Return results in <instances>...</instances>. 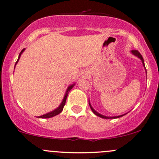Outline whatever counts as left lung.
<instances>
[{
    "instance_id": "obj_1",
    "label": "left lung",
    "mask_w": 159,
    "mask_h": 159,
    "mask_svg": "<svg viewBox=\"0 0 159 159\" xmlns=\"http://www.w3.org/2000/svg\"><path fill=\"white\" fill-rule=\"evenodd\" d=\"M132 53L133 54H134V55H135L136 57H138V58H140V61H142V63H143V66L144 69H145V70H146V73H147V69H146L145 64H144L143 58V57H142L141 54H140V52H138V51H137V50H132ZM89 105H90V107L91 110H92V111H93V114H96V116H99V117H101V118H104V119H116V118H119V117H121V116H124V115H125V114H123V115H120V116H104V115L101 114H99V113H98L97 111L94 110V109H93V107L92 106H91V105H90V100H89Z\"/></svg>"
}]
</instances>
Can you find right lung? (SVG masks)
<instances>
[{
  "instance_id": "right-lung-1",
  "label": "right lung",
  "mask_w": 159,
  "mask_h": 159,
  "mask_svg": "<svg viewBox=\"0 0 159 159\" xmlns=\"http://www.w3.org/2000/svg\"><path fill=\"white\" fill-rule=\"evenodd\" d=\"M25 48H24L23 50L21 51V52H20V54H19V58H18L17 61H16V64H15V67H16V64H17V63H18V62H19V58H20V57H21V54H22V53L24 52V51H25ZM74 86H75V84H72V85H70V86H69L68 88H67L66 91V93L64 95V97H63V101H62V102L61 103V105H59V107H57L56 109H54V111H51V112H48V113H47V114H45L44 115H42V116H38V118H51V117H53V116H56V115L61 114V113L62 112V111H63V107H64V105H65V104H66V98H67V96H68L69 92L71 90H72V87H73Z\"/></svg>"
}]
</instances>
